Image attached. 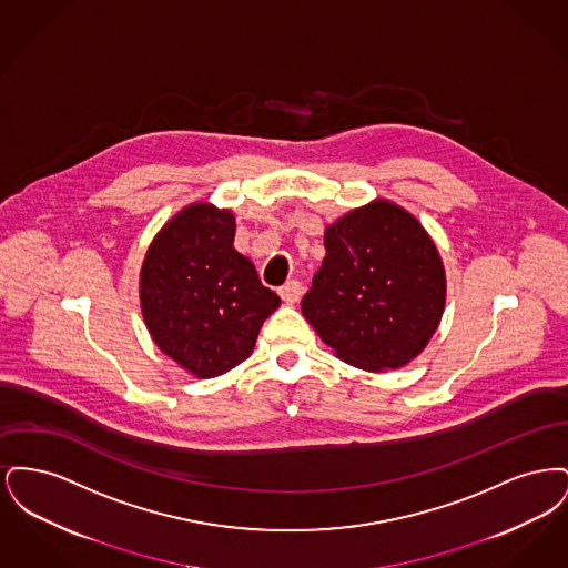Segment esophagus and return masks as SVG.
<instances>
[{"label":"esophagus","instance_id":"34e87169","mask_svg":"<svg viewBox=\"0 0 568 568\" xmlns=\"http://www.w3.org/2000/svg\"><path fill=\"white\" fill-rule=\"evenodd\" d=\"M304 294V290H302V283L300 281H287L283 287H278V296L283 302H287V304H294L297 302L300 297Z\"/></svg>","mask_w":568,"mask_h":568}]
</instances>
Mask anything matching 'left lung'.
<instances>
[{
  "label": "left lung",
  "mask_w": 568,
  "mask_h": 568,
  "mask_svg": "<svg viewBox=\"0 0 568 568\" xmlns=\"http://www.w3.org/2000/svg\"><path fill=\"white\" fill-rule=\"evenodd\" d=\"M324 244L302 315L355 368H403L426 349L445 311L447 276L433 236L377 197L329 223Z\"/></svg>",
  "instance_id": "8db88e82"
}]
</instances>
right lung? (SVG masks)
Returning a JSON list of instances; mask_svg holds the SVG:
<instances>
[{
  "instance_id": "right-lung-1",
  "label": "right lung",
  "mask_w": 568,
  "mask_h": 568,
  "mask_svg": "<svg viewBox=\"0 0 568 568\" xmlns=\"http://www.w3.org/2000/svg\"><path fill=\"white\" fill-rule=\"evenodd\" d=\"M230 209L193 202L163 223L140 268V308L153 343L183 371L213 378L244 362L281 297L234 248Z\"/></svg>"
}]
</instances>
